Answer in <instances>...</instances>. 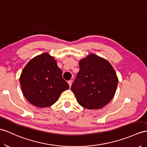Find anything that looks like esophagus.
Returning <instances> with one entry per match:
<instances>
[{"label":"esophagus","instance_id":"34e87169","mask_svg":"<svg viewBox=\"0 0 147 147\" xmlns=\"http://www.w3.org/2000/svg\"><path fill=\"white\" fill-rule=\"evenodd\" d=\"M68 84H69V87H71V84H72V81H71V80H70L68 81Z\"/></svg>","mask_w":147,"mask_h":147}]
</instances>
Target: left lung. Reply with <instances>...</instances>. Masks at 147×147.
Returning <instances> with one entry per match:
<instances>
[{
  "label": "left lung",
  "instance_id": "8db88e82",
  "mask_svg": "<svg viewBox=\"0 0 147 147\" xmlns=\"http://www.w3.org/2000/svg\"><path fill=\"white\" fill-rule=\"evenodd\" d=\"M79 67L71 91L84 108L102 109L115 95L118 85L115 71L107 60L92 53L80 60Z\"/></svg>",
  "mask_w": 147,
  "mask_h": 147
}]
</instances>
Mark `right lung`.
<instances>
[{
    "label": "right lung",
    "instance_id": "1",
    "mask_svg": "<svg viewBox=\"0 0 147 147\" xmlns=\"http://www.w3.org/2000/svg\"><path fill=\"white\" fill-rule=\"evenodd\" d=\"M20 83L27 100L40 108L52 105L62 92L69 88L56 60L47 53L34 57L27 64Z\"/></svg>",
    "mask_w": 147,
    "mask_h": 147
}]
</instances>
